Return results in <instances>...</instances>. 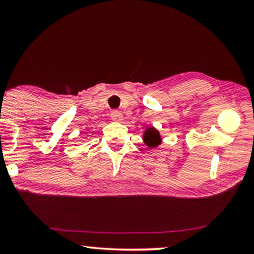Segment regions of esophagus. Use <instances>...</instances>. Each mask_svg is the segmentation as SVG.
Instances as JSON below:
<instances>
[{"mask_svg": "<svg viewBox=\"0 0 254 254\" xmlns=\"http://www.w3.org/2000/svg\"><path fill=\"white\" fill-rule=\"evenodd\" d=\"M111 119L113 121H118V123H120V121L123 120V114H121L119 111L114 110L111 112Z\"/></svg>", "mask_w": 254, "mask_h": 254, "instance_id": "esophagus-1", "label": "esophagus"}]
</instances>
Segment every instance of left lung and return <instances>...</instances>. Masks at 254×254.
I'll list each match as a JSON object with an SVG mask.
<instances>
[{"label": "left lung", "mask_w": 254, "mask_h": 254, "mask_svg": "<svg viewBox=\"0 0 254 254\" xmlns=\"http://www.w3.org/2000/svg\"><path fill=\"white\" fill-rule=\"evenodd\" d=\"M143 141L149 148H155L157 147L158 144H161L162 138L157 129H155L154 127H149L148 129L144 131Z\"/></svg>", "instance_id": "8db88e82"}]
</instances>
